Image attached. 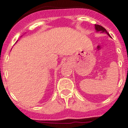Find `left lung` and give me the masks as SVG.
<instances>
[{
	"label": "left lung",
	"instance_id": "obj_1",
	"mask_svg": "<svg viewBox=\"0 0 128 128\" xmlns=\"http://www.w3.org/2000/svg\"><path fill=\"white\" fill-rule=\"evenodd\" d=\"M95 28L96 30L97 31H102V32H105L106 33H107V34H108L110 36L109 33L107 31H106V30L104 28L103 26H100V25H98V24H95Z\"/></svg>",
	"mask_w": 128,
	"mask_h": 128
}]
</instances>
